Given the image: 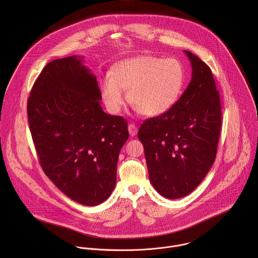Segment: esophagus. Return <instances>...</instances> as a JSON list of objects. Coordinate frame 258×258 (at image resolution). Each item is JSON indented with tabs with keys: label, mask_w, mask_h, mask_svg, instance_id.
Returning a JSON list of instances; mask_svg holds the SVG:
<instances>
[{
	"label": "esophagus",
	"mask_w": 258,
	"mask_h": 258,
	"mask_svg": "<svg viewBox=\"0 0 258 258\" xmlns=\"http://www.w3.org/2000/svg\"><path fill=\"white\" fill-rule=\"evenodd\" d=\"M128 130H129V133H130L131 136H135L137 134V132H138V128H137V126L134 123H130L128 125Z\"/></svg>",
	"instance_id": "esophagus-1"
}]
</instances>
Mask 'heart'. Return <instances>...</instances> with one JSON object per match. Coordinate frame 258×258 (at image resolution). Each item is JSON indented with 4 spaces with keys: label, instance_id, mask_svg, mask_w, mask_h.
Instances as JSON below:
<instances>
[{
    "label": "heart",
    "instance_id": "obj_1",
    "mask_svg": "<svg viewBox=\"0 0 258 258\" xmlns=\"http://www.w3.org/2000/svg\"><path fill=\"white\" fill-rule=\"evenodd\" d=\"M185 80L182 62L174 57L139 55L117 62L101 82V96L107 110L117 113L128 91L130 103L146 116L171 110L181 97Z\"/></svg>",
    "mask_w": 258,
    "mask_h": 258
}]
</instances>
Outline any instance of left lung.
Instances as JSON below:
<instances>
[{"mask_svg": "<svg viewBox=\"0 0 258 258\" xmlns=\"http://www.w3.org/2000/svg\"><path fill=\"white\" fill-rule=\"evenodd\" d=\"M184 53L192 74L183 95L138 131L150 182L170 200L187 196L202 183L216 160L221 133V99L212 71L194 53Z\"/></svg>", "mask_w": 258, "mask_h": 258, "instance_id": "obj_1", "label": "left lung"}]
</instances>
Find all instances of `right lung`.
<instances>
[{
    "label": "right lung",
    "mask_w": 258,
    "mask_h": 258,
    "mask_svg": "<svg viewBox=\"0 0 258 258\" xmlns=\"http://www.w3.org/2000/svg\"><path fill=\"white\" fill-rule=\"evenodd\" d=\"M96 77L82 57L47 63L28 100L29 125L44 174L84 206L108 199L129 137L126 119L102 110Z\"/></svg>",
    "instance_id": "right-lung-1"
}]
</instances>
